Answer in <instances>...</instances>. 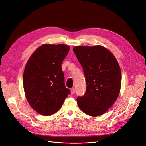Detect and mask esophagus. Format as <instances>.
Wrapping results in <instances>:
<instances>
[{
	"label": "esophagus",
	"instance_id": "1",
	"mask_svg": "<svg viewBox=\"0 0 146 146\" xmlns=\"http://www.w3.org/2000/svg\"><path fill=\"white\" fill-rule=\"evenodd\" d=\"M70 91H71V94H74V93H75V89H74V88H72L70 89Z\"/></svg>",
	"mask_w": 146,
	"mask_h": 146
}]
</instances>
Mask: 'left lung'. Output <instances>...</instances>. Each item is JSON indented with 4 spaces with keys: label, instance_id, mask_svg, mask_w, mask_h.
Here are the masks:
<instances>
[{
    "label": "left lung",
    "instance_id": "1",
    "mask_svg": "<svg viewBox=\"0 0 146 146\" xmlns=\"http://www.w3.org/2000/svg\"><path fill=\"white\" fill-rule=\"evenodd\" d=\"M83 67L86 91L77 104L84 113L102 115L115 102L120 92V67L113 54L102 46H76L73 48Z\"/></svg>",
    "mask_w": 146,
    "mask_h": 146
}]
</instances>
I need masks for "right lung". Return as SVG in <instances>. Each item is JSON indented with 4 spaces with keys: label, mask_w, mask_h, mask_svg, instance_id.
<instances>
[{
    "label": "right lung",
    "mask_w": 146,
    "mask_h": 146,
    "mask_svg": "<svg viewBox=\"0 0 146 146\" xmlns=\"http://www.w3.org/2000/svg\"><path fill=\"white\" fill-rule=\"evenodd\" d=\"M70 50L64 44H45L33 52L25 65L23 76L26 98L37 113L53 115L70 94L64 83L62 63Z\"/></svg>",
    "instance_id": "right-lung-1"
}]
</instances>
